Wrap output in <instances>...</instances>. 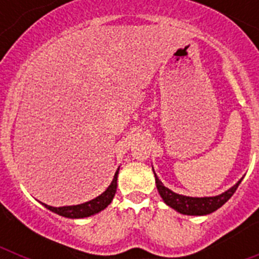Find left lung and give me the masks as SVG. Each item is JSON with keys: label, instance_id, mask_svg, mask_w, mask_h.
I'll use <instances>...</instances> for the list:
<instances>
[{"label": "left lung", "instance_id": "8db88e82", "mask_svg": "<svg viewBox=\"0 0 259 259\" xmlns=\"http://www.w3.org/2000/svg\"><path fill=\"white\" fill-rule=\"evenodd\" d=\"M241 180L237 182L227 192H224V193L219 194V196H215V197H187V196H182V194H178L175 192L170 191L168 188H166L162 184L161 180L158 179L157 175H155L157 189L159 194H161V197L163 198L164 202L170 207L175 209L176 211L185 215H206L215 211V210H218L219 207L223 206L224 203L232 197L233 193L239 188Z\"/></svg>", "mask_w": 259, "mask_h": 259}]
</instances>
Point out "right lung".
Returning <instances> with one entry per match:
<instances>
[{
	"label": "right lung",
	"instance_id": "add662e5",
	"mask_svg": "<svg viewBox=\"0 0 259 259\" xmlns=\"http://www.w3.org/2000/svg\"><path fill=\"white\" fill-rule=\"evenodd\" d=\"M118 172L119 168L116 170L115 175H114V179L111 182V184L109 185V188L104 192L102 194H100L98 197L93 198V200L88 201L85 203H80V205H74V206H62V207H53L49 205H45L42 203L47 209H49L50 211L56 212V214L62 215V217H66V218H85V217H91L93 214H97L101 210H104L105 207H107L111 201H113L114 196H115L116 192V180H118Z\"/></svg>",
	"mask_w": 259,
	"mask_h": 259
}]
</instances>
